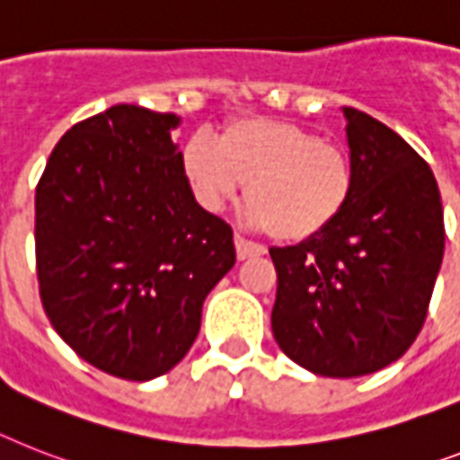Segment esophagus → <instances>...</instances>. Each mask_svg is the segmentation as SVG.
I'll return each mask as SVG.
<instances>
[{
  "label": "esophagus",
  "instance_id": "34e87169",
  "mask_svg": "<svg viewBox=\"0 0 460 460\" xmlns=\"http://www.w3.org/2000/svg\"><path fill=\"white\" fill-rule=\"evenodd\" d=\"M234 245H236V257L238 260H250V257H257V255H264L267 250L260 245V243H252L248 241V238H243V236H236L234 238Z\"/></svg>",
  "mask_w": 460,
  "mask_h": 460
}]
</instances>
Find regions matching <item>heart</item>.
<instances>
[{
	"instance_id": "heart-1",
	"label": "heart",
	"mask_w": 460,
	"mask_h": 460,
	"mask_svg": "<svg viewBox=\"0 0 460 460\" xmlns=\"http://www.w3.org/2000/svg\"><path fill=\"white\" fill-rule=\"evenodd\" d=\"M181 170L205 210L217 212L245 184V217L283 243L326 234L352 200V158L307 127L243 118L217 137L186 141Z\"/></svg>"
}]
</instances>
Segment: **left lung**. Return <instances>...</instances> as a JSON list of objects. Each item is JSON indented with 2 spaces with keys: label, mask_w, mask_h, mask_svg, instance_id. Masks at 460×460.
<instances>
[{
  "label": "left lung",
  "mask_w": 460,
  "mask_h": 460,
  "mask_svg": "<svg viewBox=\"0 0 460 460\" xmlns=\"http://www.w3.org/2000/svg\"><path fill=\"white\" fill-rule=\"evenodd\" d=\"M352 200L312 241L271 248V331L286 357L326 378L368 376L413 345L444 255L435 174L397 132L342 108Z\"/></svg>",
  "instance_id": "8db88e82"
}]
</instances>
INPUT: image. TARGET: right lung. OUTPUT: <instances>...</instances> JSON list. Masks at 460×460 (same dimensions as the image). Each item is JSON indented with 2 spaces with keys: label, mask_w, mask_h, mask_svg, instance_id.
<instances>
[{
  "label": "right lung",
  "mask_w": 460,
  "mask_h": 460,
  "mask_svg": "<svg viewBox=\"0 0 460 460\" xmlns=\"http://www.w3.org/2000/svg\"><path fill=\"white\" fill-rule=\"evenodd\" d=\"M181 118L120 103L77 122L35 193L40 297L82 359L158 378L184 359L203 302L236 264L234 231L203 210L172 141Z\"/></svg>",
  "instance_id": "add662e5"
}]
</instances>
